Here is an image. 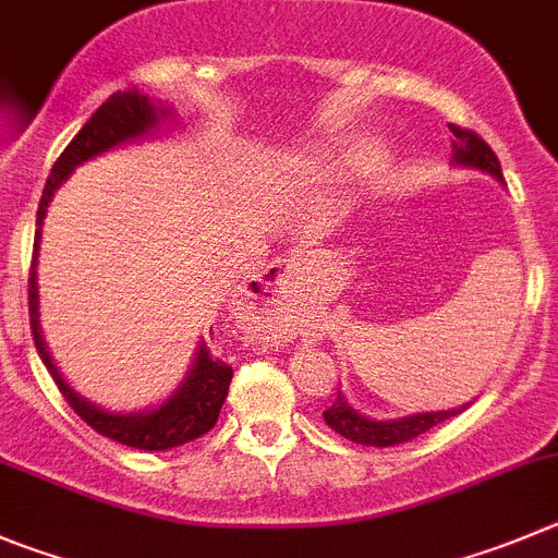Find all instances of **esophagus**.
<instances>
[{"instance_id": "34e87169", "label": "esophagus", "mask_w": 558, "mask_h": 558, "mask_svg": "<svg viewBox=\"0 0 558 558\" xmlns=\"http://www.w3.org/2000/svg\"><path fill=\"white\" fill-rule=\"evenodd\" d=\"M300 267V258H278V262L269 267L267 286H283L289 283V278L294 275V269Z\"/></svg>"}]
</instances>
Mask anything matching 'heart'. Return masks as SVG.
Listing matches in <instances>:
<instances>
[{
	"mask_svg": "<svg viewBox=\"0 0 558 558\" xmlns=\"http://www.w3.org/2000/svg\"><path fill=\"white\" fill-rule=\"evenodd\" d=\"M319 161H332V165H338V168H350V165H355L357 161V154L338 148V150H327V154H322Z\"/></svg>",
	"mask_w": 558,
	"mask_h": 558,
	"instance_id": "heart-1",
	"label": "heart"
}]
</instances>
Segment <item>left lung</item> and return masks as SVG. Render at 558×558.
Returning <instances> with one entry per match:
<instances>
[{"mask_svg": "<svg viewBox=\"0 0 558 558\" xmlns=\"http://www.w3.org/2000/svg\"><path fill=\"white\" fill-rule=\"evenodd\" d=\"M451 159L454 165L460 168H473V170H482V173H490L493 179H498L504 184V173H501V161L498 156L493 154V148L478 137L476 132L471 129H460L451 123ZM468 404L454 410H437V413H413V415H404V418H388V421H377V418H368V415L357 413L352 404H347L343 393L338 390L336 402L332 408L325 410V421L327 426L338 432L341 437L352 440V444H361V446H377V449H385V446H397V444H408L413 437L424 435L429 432L432 426H437L440 421L451 418V415H460Z\"/></svg>", "mask_w": 558, "mask_h": 558, "instance_id": "8db88e82", "label": "left lung"}]
</instances>
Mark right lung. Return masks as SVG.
<instances>
[{
    "mask_svg": "<svg viewBox=\"0 0 558 558\" xmlns=\"http://www.w3.org/2000/svg\"><path fill=\"white\" fill-rule=\"evenodd\" d=\"M170 121H175V109L168 107V104L156 101V98L145 96L137 87L123 93H112V96L93 112L90 121L80 129V134L68 143V148L62 150L60 159L54 161L49 181H46L44 197H40L38 206V220H35L33 269H29V327H33L35 347H38L49 374L54 377L60 393L68 399V404L76 410V415H80L85 424H90L98 435L143 451H168L175 449V446L190 444L195 437L206 435V432L217 424V415H220L222 402H226L228 397V385H231L233 368L228 366V363H222L217 355H211L206 341H201L197 343L192 368L186 372V377L181 379L179 388H175L161 404L140 410V413H112V410L98 408V404L87 402L82 393H76V390L65 383V377H62L60 368L54 366V361H51L49 347H46L44 332H40L38 272H35V269H38L40 231H44L46 211H49L51 197L60 190L62 181L74 173L80 165H85L87 159H96V156L107 154V150L118 148V145L150 137V134L159 132V129ZM208 336H211V332H208Z\"/></svg>",
    "mask_w": 558,
    "mask_h": 558,
    "instance_id": "obj_1",
    "label": "right lung"
}]
</instances>
